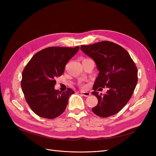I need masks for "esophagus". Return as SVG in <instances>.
Segmentation results:
<instances>
[{"mask_svg":"<svg viewBox=\"0 0 156 156\" xmlns=\"http://www.w3.org/2000/svg\"><path fill=\"white\" fill-rule=\"evenodd\" d=\"M80 93H81V94H82V96H84V97H89V96L90 95V92H89L81 91V92H80Z\"/></svg>","mask_w":156,"mask_h":156,"instance_id":"esophagus-1","label":"esophagus"}]
</instances>
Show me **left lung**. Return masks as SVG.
Listing matches in <instances>:
<instances>
[{
  "label": "left lung",
  "mask_w": 156,
  "mask_h": 156,
  "mask_svg": "<svg viewBox=\"0 0 156 156\" xmlns=\"http://www.w3.org/2000/svg\"><path fill=\"white\" fill-rule=\"evenodd\" d=\"M80 49L95 62L99 71L92 92L98 102L92 111L104 118L115 115L133 93L137 83L136 66L129 53L113 42L103 41L81 45ZM105 87L109 88L105 95H98L95 91L98 87Z\"/></svg>",
  "instance_id": "left-lung-1"
}]
</instances>
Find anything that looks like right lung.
Listing matches in <instances>:
<instances>
[{
    "mask_svg": "<svg viewBox=\"0 0 156 156\" xmlns=\"http://www.w3.org/2000/svg\"><path fill=\"white\" fill-rule=\"evenodd\" d=\"M80 47H49L33 56L22 73L21 87L25 100L36 115L54 119L65 111L72 89L55 90V77L64 72L66 64Z\"/></svg>",
    "mask_w": 156,
    "mask_h": 156,
    "instance_id": "right-lung-1",
    "label": "right lung"
}]
</instances>
